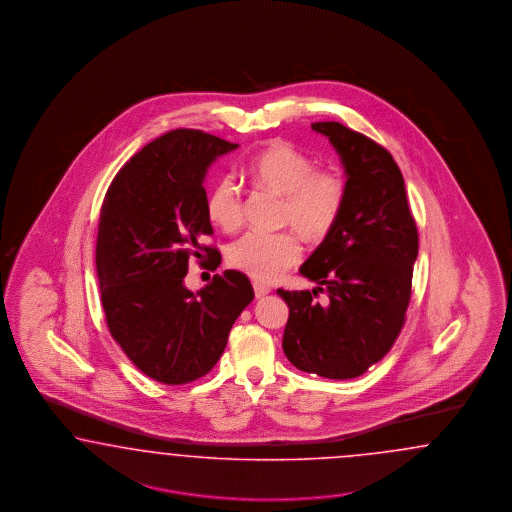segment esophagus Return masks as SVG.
<instances>
[{"mask_svg":"<svg viewBox=\"0 0 512 512\" xmlns=\"http://www.w3.org/2000/svg\"><path fill=\"white\" fill-rule=\"evenodd\" d=\"M253 291H255V296H257V298H261V296H266L270 293V287H268V285H264V283L255 281V283H253Z\"/></svg>","mask_w":512,"mask_h":512,"instance_id":"1","label":"esophagus"}]
</instances>
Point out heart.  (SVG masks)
Here are the masks:
<instances>
[{
    "mask_svg": "<svg viewBox=\"0 0 512 512\" xmlns=\"http://www.w3.org/2000/svg\"><path fill=\"white\" fill-rule=\"evenodd\" d=\"M255 186L281 195L279 223L293 227L310 242H323L340 223L347 182L336 169L317 167L311 155L287 142H276L251 159ZM206 216L225 233L244 221V195L233 176L217 178L206 199ZM295 231L248 233L231 244L229 264L259 281H274L300 261L302 246Z\"/></svg>",
    "mask_w": 512,
    "mask_h": 512,
    "instance_id": "heart-1",
    "label": "heart"
}]
</instances>
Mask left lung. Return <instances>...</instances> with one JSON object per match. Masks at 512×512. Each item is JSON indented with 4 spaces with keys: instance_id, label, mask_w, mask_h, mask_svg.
<instances>
[{
    "instance_id": "left-lung-1",
    "label": "left lung",
    "mask_w": 512,
    "mask_h": 512,
    "mask_svg": "<svg viewBox=\"0 0 512 512\" xmlns=\"http://www.w3.org/2000/svg\"><path fill=\"white\" fill-rule=\"evenodd\" d=\"M311 129L328 137L347 174L340 223L300 266L313 291H283L289 306L283 353L298 370L353 379L387 355L411 298L419 231L402 172L387 150L338 122ZM326 292V305L313 295Z\"/></svg>"
}]
</instances>
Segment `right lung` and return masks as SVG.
<instances>
[{
  "mask_svg": "<svg viewBox=\"0 0 512 512\" xmlns=\"http://www.w3.org/2000/svg\"><path fill=\"white\" fill-rule=\"evenodd\" d=\"M238 144L199 129H174L146 144L114 176L95 248L101 302L112 338L154 381L186 385L210 372L236 317L253 300L248 276L225 270L193 295L189 259L221 255L202 238L208 167Z\"/></svg>",
  "mask_w": 512,
  "mask_h": 512,
  "instance_id": "obj_1",
  "label": "right lung"
}]
</instances>
